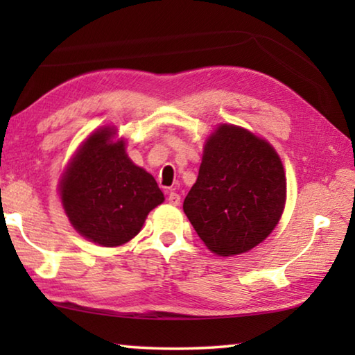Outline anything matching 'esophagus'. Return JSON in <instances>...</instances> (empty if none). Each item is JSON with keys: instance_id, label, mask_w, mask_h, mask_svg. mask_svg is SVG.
<instances>
[{"instance_id": "esophagus-1", "label": "esophagus", "mask_w": 355, "mask_h": 355, "mask_svg": "<svg viewBox=\"0 0 355 355\" xmlns=\"http://www.w3.org/2000/svg\"><path fill=\"white\" fill-rule=\"evenodd\" d=\"M167 202H169L171 205L177 207V205H180V196L177 194V192H171L169 197H167Z\"/></svg>"}]
</instances>
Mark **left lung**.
Segmentation results:
<instances>
[{
	"instance_id": "1",
	"label": "left lung",
	"mask_w": 355,
	"mask_h": 355,
	"mask_svg": "<svg viewBox=\"0 0 355 355\" xmlns=\"http://www.w3.org/2000/svg\"><path fill=\"white\" fill-rule=\"evenodd\" d=\"M285 199L284 164L271 144L224 123L207 139L183 211L209 250L232 257L271 235Z\"/></svg>"
}]
</instances>
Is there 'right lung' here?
Instances as JSON below:
<instances>
[{
    "label": "right lung",
    "instance_id": "add662e5",
    "mask_svg": "<svg viewBox=\"0 0 355 355\" xmlns=\"http://www.w3.org/2000/svg\"><path fill=\"white\" fill-rule=\"evenodd\" d=\"M114 128H100L83 142L62 173L59 191L75 230L89 241L116 248L135 238L147 214L164 202L155 178L112 142Z\"/></svg>",
    "mask_w": 355,
    "mask_h": 355
}]
</instances>
